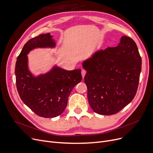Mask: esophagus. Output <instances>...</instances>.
I'll return each instance as SVG.
<instances>
[{
	"label": "esophagus",
	"mask_w": 153,
	"mask_h": 153,
	"mask_svg": "<svg viewBox=\"0 0 153 153\" xmlns=\"http://www.w3.org/2000/svg\"><path fill=\"white\" fill-rule=\"evenodd\" d=\"M85 73H86V71H85V69H82V71H81V74H82V78H84V77Z\"/></svg>",
	"instance_id": "34e87169"
}]
</instances>
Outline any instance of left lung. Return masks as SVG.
<instances>
[{
  "instance_id": "1",
  "label": "left lung",
  "mask_w": 153,
  "mask_h": 153,
  "mask_svg": "<svg viewBox=\"0 0 153 153\" xmlns=\"http://www.w3.org/2000/svg\"><path fill=\"white\" fill-rule=\"evenodd\" d=\"M84 82L94 112L110 115L134 99L141 70V58L134 40L123 36L115 47L96 51L84 61Z\"/></svg>"
}]
</instances>
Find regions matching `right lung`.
<instances>
[{
	"label": "right lung",
	"instance_id": "add662e5",
	"mask_svg": "<svg viewBox=\"0 0 153 153\" xmlns=\"http://www.w3.org/2000/svg\"><path fill=\"white\" fill-rule=\"evenodd\" d=\"M52 37L48 33L29 39L17 57L15 69L20 97L37 115L44 118L61 115L72 90L82 80L81 69L67 71L55 66L38 76L29 71L27 54L35 48H54L56 42Z\"/></svg>",
	"mask_w": 153,
	"mask_h": 153
}]
</instances>
